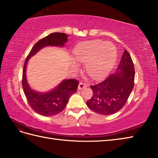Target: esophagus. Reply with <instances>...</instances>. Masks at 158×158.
I'll use <instances>...</instances> for the list:
<instances>
[{
	"label": "esophagus",
	"instance_id": "34e87169",
	"mask_svg": "<svg viewBox=\"0 0 158 158\" xmlns=\"http://www.w3.org/2000/svg\"><path fill=\"white\" fill-rule=\"evenodd\" d=\"M86 86V85L85 83H82V82H80L79 85H78V90H82L84 88H85Z\"/></svg>",
	"mask_w": 158,
	"mask_h": 158
}]
</instances>
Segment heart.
<instances>
[{
  "instance_id": "obj_1",
  "label": "heart",
  "mask_w": 158,
  "mask_h": 158,
  "mask_svg": "<svg viewBox=\"0 0 158 158\" xmlns=\"http://www.w3.org/2000/svg\"><path fill=\"white\" fill-rule=\"evenodd\" d=\"M72 55L78 62L85 63V71L92 78L99 80L110 72L117 60V52L111 42L93 40L77 45L72 50ZM72 65L76 66L73 60Z\"/></svg>"
}]
</instances>
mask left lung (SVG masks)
Segmentation results:
<instances>
[{
	"instance_id": "obj_1",
	"label": "left lung",
	"mask_w": 158,
	"mask_h": 158,
	"mask_svg": "<svg viewBox=\"0 0 158 158\" xmlns=\"http://www.w3.org/2000/svg\"><path fill=\"white\" fill-rule=\"evenodd\" d=\"M134 77L132 60L125 50L116 72L104 81L90 86L93 94L86 102V105L93 112L100 114L116 113L123 107L130 97L134 88Z\"/></svg>"
}]
</instances>
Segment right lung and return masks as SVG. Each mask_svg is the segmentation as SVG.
<instances>
[{
    "label": "right lung",
    "mask_w": 158,
    "mask_h": 158,
    "mask_svg": "<svg viewBox=\"0 0 158 158\" xmlns=\"http://www.w3.org/2000/svg\"><path fill=\"white\" fill-rule=\"evenodd\" d=\"M68 35L63 33H54L43 38L35 44L24 63L22 73V88L28 104L37 113L45 117L56 115L62 112L71 95L76 92L78 81L75 79H65L50 91L40 92L32 89L27 82V63L32 56L44 47L63 48L67 41Z\"/></svg>",
    "instance_id": "add662e5"
}]
</instances>
